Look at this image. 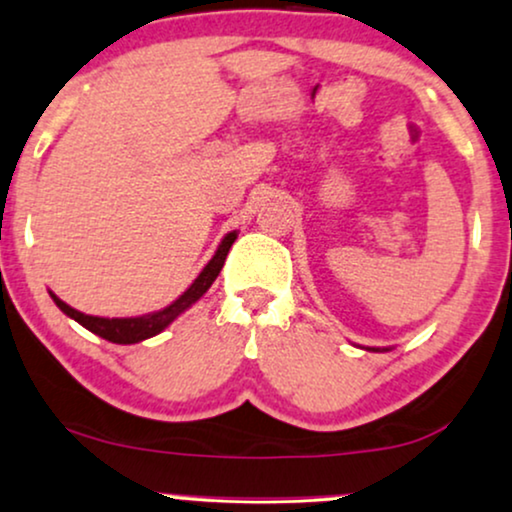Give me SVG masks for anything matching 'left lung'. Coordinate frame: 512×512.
<instances>
[{
  "label": "left lung",
  "mask_w": 512,
  "mask_h": 512,
  "mask_svg": "<svg viewBox=\"0 0 512 512\" xmlns=\"http://www.w3.org/2000/svg\"><path fill=\"white\" fill-rule=\"evenodd\" d=\"M371 350H374V352H378V350H376V347H371Z\"/></svg>",
  "instance_id": "obj_1"
}]
</instances>
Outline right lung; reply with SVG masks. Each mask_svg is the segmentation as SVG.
Segmentation results:
<instances>
[{
	"label": "right lung",
	"instance_id": "1",
	"mask_svg": "<svg viewBox=\"0 0 512 512\" xmlns=\"http://www.w3.org/2000/svg\"><path fill=\"white\" fill-rule=\"evenodd\" d=\"M234 239H237V232L225 234V239L220 242L218 251H215V256L210 258V261L206 263V268L198 273V278L191 282L189 290H186L184 294H179V299H174L170 306H165V309H160V311H153V314L134 316V318L88 316V314H81V311L71 309V306L62 302L57 294L50 292V297L54 299V304H57L66 316L74 318L76 323H81V326L88 328L90 333L100 335V338H105L110 342H117V345H134V342L148 340V338H153V335L162 333V330L170 326L174 318H177L179 314H184V311L189 309L191 304H196L198 299H201L203 294L208 292V287L213 285L215 278L220 275L222 266H225L227 251H230Z\"/></svg>",
	"mask_w": 512,
	"mask_h": 512
}]
</instances>
